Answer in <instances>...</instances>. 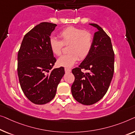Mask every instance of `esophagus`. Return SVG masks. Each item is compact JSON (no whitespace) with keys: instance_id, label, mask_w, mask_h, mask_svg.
I'll list each match as a JSON object with an SVG mask.
<instances>
[{"instance_id":"obj_1","label":"esophagus","mask_w":135,"mask_h":135,"mask_svg":"<svg viewBox=\"0 0 135 135\" xmlns=\"http://www.w3.org/2000/svg\"><path fill=\"white\" fill-rule=\"evenodd\" d=\"M65 71L66 73H70V72L71 71V70L68 68H65Z\"/></svg>"}]
</instances>
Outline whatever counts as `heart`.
I'll return each instance as SVG.
<instances>
[{
    "label": "heart",
    "mask_w": 135,
    "mask_h": 135,
    "mask_svg": "<svg viewBox=\"0 0 135 135\" xmlns=\"http://www.w3.org/2000/svg\"><path fill=\"white\" fill-rule=\"evenodd\" d=\"M61 41L51 37L49 45L52 53L56 56L61 55L63 44L68 45L67 55L62 56L57 60L58 65L70 68L78 59L83 60L87 57L93 45V35L90 31L70 26L60 32Z\"/></svg>",
    "instance_id": "b5f03b06"
}]
</instances>
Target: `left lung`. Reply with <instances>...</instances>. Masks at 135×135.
Returning <instances> with one entry per match:
<instances>
[{
    "mask_svg": "<svg viewBox=\"0 0 135 135\" xmlns=\"http://www.w3.org/2000/svg\"><path fill=\"white\" fill-rule=\"evenodd\" d=\"M90 25L98 29L91 50L79 67L72 70L75 78L71 85L72 95L78 102L87 105L98 102L107 93L113 76L114 62L109 36L97 24ZM82 69L89 72L84 74Z\"/></svg>",
    "mask_w": 135,
    "mask_h": 135,
    "instance_id": "obj_1",
    "label": "left lung"
}]
</instances>
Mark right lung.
<instances>
[{"label": "right lung", "instance_id": "1", "mask_svg": "<svg viewBox=\"0 0 135 135\" xmlns=\"http://www.w3.org/2000/svg\"><path fill=\"white\" fill-rule=\"evenodd\" d=\"M56 24L42 22L26 34L17 55V74L23 93L35 104H47L55 98L65 74L64 67L51 70L56 61L49 45Z\"/></svg>", "mask_w": 135, "mask_h": 135}]
</instances>
